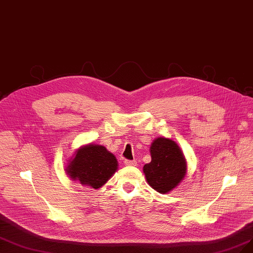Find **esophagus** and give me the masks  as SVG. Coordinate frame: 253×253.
<instances>
[{
  "mask_svg": "<svg viewBox=\"0 0 253 253\" xmlns=\"http://www.w3.org/2000/svg\"><path fill=\"white\" fill-rule=\"evenodd\" d=\"M125 165H126V166H137V162H136V161L126 160V161H125Z\"/></svg>",
  "mask_w": 253,
  "mask_h": 253,
  "instance_id": "1",
  "label": "esophagus"
}]
</instances>
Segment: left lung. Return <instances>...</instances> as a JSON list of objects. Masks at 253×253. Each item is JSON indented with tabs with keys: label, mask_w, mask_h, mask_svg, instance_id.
<instances>
[{
	"label": "left lung",
	"mask_w": 253,
	"mask_h": 253,
	"mask_svg": "<svg viewBox=\"0 0 253 253\" xmlns=\"http://www.w3.org/2000/svg\"><path fill=\"white\" fill-rule=\"evenodd\" d=\"M151 161L143 166L147 184L161 194L175 189L187 174V161L180 147L170 138L158 137L149 147Z\"/></svg>",
	"instance_id": "left-lung-1"
}]
</instances>
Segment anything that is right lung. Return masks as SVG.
<instances>
[{
	"label": "right lung",
	"instance_id": "right-lung-1",
	"mask_svg": "<svg viewBox=\"0 0 253 253\" xmlns=\"http://www.w3.org/2000/svg\"><path fill=\"white\" fill-rule=\"evenodd\" d=\"M118 169L116 157L103 145L89 143L79 147L67 161L65 172L87 188L99 189Z\"/></svg>",
	"mask_w": 253,
	"mask_h": 253
}]
</instances>
